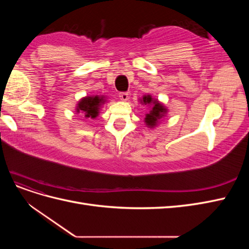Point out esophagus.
I'll return each mask as SVG.
<instances>
[{
  "label": "esophagus",
  "mask_w": 249,
  "mask_h": 249,
  "mask_svg": "<svg viewBox=\"0 0 249 249\" xmlns=\"http://www.w3.org/2000/svg\"><path fill=\"white\" fill-rule=\"evenodd\" d=\"M119 97H120V100H122V101L126 102L127 100H129L130 93H129V92H120V93H119Z\"/></svg>",
  "instance_id": "1"
}]
</instances>
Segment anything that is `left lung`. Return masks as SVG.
I'll list each match as a JSON object with an SVG mask.
<instances>
[{"instance_id":"left-lung-1","label":"left lung","mask_w":249,"mask_h":249,"mask_svg":"<svg viewBox=\"0 0 249 249\" xmlns=\"http://www.w3.org/2000/svg\"><path fill=\"white\" fill-rule=\"evenodd\" d=\"M141 103L152 106L150 111L145 115L144 122L148 127H155L159 123V120L166 115L167 109L164 107L163 104H161L158 100L153 99L152 95L149 94L143 96L141 99Z\"/></svg>"}]
</instances>
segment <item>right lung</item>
I'll return each instance as SVG.
<instances>
[{"instance_id":"obj_1","label":"right lung","mask_w":249,"mask_h":249,"mask_svg":"<svg viewBox=\"0 0 249 249\" xmlns=\"http://www.w3.org/2000/svg\"><path fill=\"white\" fill-rule=\"evenodd\" d=\"M105 97L100 95H89L83 97L78 103L77 112L83 113L87 118H95L99 115L101 106L105 103Z\"/></svg>"}]
</instances>
